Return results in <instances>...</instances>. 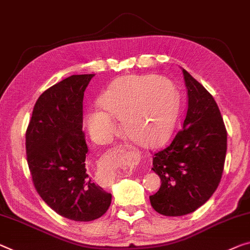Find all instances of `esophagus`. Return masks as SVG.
<instances>
[{"label": "esophagus", "mask_w": 250, "mask_h": 250, "mask_svg": "<svg viewBox=\"0 0 250 250\" xmlns=\"http://www.w3.org/2000/svg\"><path fill=\"white\" fill-rule=\"evenodd\" d=\"M122 151H133L134 152V148L128 145L127 143H122L120 145H117V146H115L114 148L110 149V151L107 153L106 156H108V154H114V153L116 152H122Z\"/></svg>", "instance_id": "34e87169"}]
</instances>
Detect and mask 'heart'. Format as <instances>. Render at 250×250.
Wrapping results in <instances>:
<instances>
[{"mask_svg":"<svg viewBox=\"0 0 250 250\" xmlns=\"http://www.w3.org/2000/svg\"><path fill=\"white\" fill-rule=\"evenodd\" d=\"M101 109L87 117L90 132L106 140L116 132L113 118L123 121L126 135L141 146H160L170 138L178 117V97L170 80L130 76L117 80L99 98Z\"/></svg>","mask_w":250,"mask_h":250,"instance_id":"1","label":"heart"}]
</instances>
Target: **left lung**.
I'll use <instances>...</instances> for the list:
<instances>
[{
  "label": "left lung",
  "mask_w": 250,
  "mask_h": 250,
  "mask_svg": "<svg viewBox=\"0 0 250 250\" xmlns=\"http://www.w3.org/2000/svg\"><path fill=\"white\" fill-rule=\"evenodd\" d=\"M188 108L182 129L153 156L161 184L149 201L156 212L179 217L209 200L220 183L227 152V129L212 95L186 69Z\"/></svg>",
  "instance_id": "1"
}]
</instances>
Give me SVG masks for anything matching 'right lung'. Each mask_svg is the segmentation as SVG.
Segmentation results:
<instances>
[{"label":"right lung","mask_w":250,"mask_h":250,"mask_svg":"<svg viewBox=\"0 0 250 250\" xmlns=\"http://www.w3.org/2000/svg\"><path fill=\"white\" fill-rule=\"evenodd\" d=\"M94 75H72L48 88L33 107L25 132L33 186L57 213L91 221L108 210L112 194L91 181L83 132V101Z\"/></svg>","instance_id":"right-lung-1"}]
</instances>
